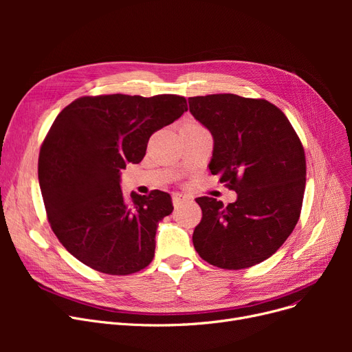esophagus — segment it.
Returning <instances> with one entry per match:
<instances>
[{"mask_svg":"<svg viewBox=\"0 0 352 352\" xmlns=\"http://www.w3.org/2000/svg\"><path fill=\"white\" fill-rule=\"evenodd\" d=\"M191 201V197L186 195V194H179V192H175L173 194V202L175 207H179L182 204H186V202H190Z\"/></svg>","mask_w":352,"mask_h":352,"instance_id":"1","label":"esophagus"}]
</instances>
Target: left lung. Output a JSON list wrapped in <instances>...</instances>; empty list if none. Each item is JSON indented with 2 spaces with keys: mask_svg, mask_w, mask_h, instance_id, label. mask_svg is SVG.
I'll use <instances>...</instances> for the list:
<instances>
[{
  "mask_svg": "<svg viewBox=\"0 0 352 352\" xmlns=\"http://www.w3.org/2000/svg\"><path fill=\"white\" fill-rule=\"evenodd\" d=\"M190 113L212 135V175L236 201L199 197L192 243L202 260L224 270L260 264L298 223L305 190L302 144L280 108L235 94L188 98Z\"/></svg>",
  "mask_w": 352,
  "mask_h": 352,
  "instance_id": "8db88e82",
  "label": "left lung"
}]
</instances>
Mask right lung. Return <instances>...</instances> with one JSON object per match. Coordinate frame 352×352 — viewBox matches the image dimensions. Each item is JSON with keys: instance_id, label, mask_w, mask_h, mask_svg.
<instances>
[{"instance_id": "1", "label": "right lung", "mask_w": 352, "mask_h": 352, "mask_svg": "<svg viewBox=\"0 0 352 352\" xmlns=\"http://www.w3.org/2000/svg\"><path fill=\"white\" fill-rule=\"evenodd\" d=\"M187 100L162 94L82 97L55 118L43 142L38 179L47 217L65 250L89 268L128 275L153 261L171 195L121 191V170L138 164L150 137L178 120Z\"/></svg>"}]
</instances>
